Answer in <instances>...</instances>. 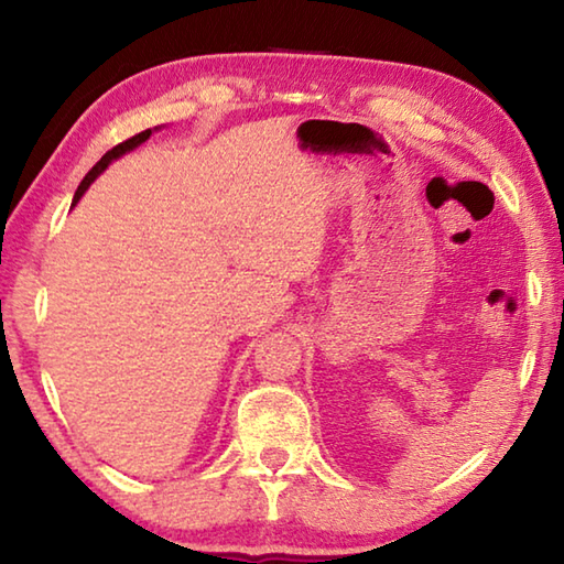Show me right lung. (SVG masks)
Wrapping results in <instances>:
<instances>
[{"label":"right lung","instance_id":"right-lung-1","mask_svg":"<svg viewBox=\"0 0 564 564\" xmlns=\"http://www.w3.org/2000/svg\"><path fill=\"white\" fill-rule=\"evenodd\" d=\"M151 137V129H147V131H141V133H137V137H131V139H127V141H121V144H117L113 147L111 151H107V154H104L99 161H97V166H94L87 176H84V181L79 184V188H76V194H74V204L79 202L82 198V194L84 191L89 188V184L94 178H97L104 169H107L113 159H119L121 154H127V151H131V149H137L139 144H144V141Z\"/></svg>","mask_w":564,"mask_h":564}]
</instances>
